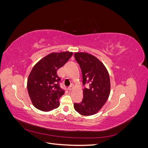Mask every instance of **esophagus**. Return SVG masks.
<instances>
[{
  "label": "esophagus",
  "mask_w": 148,
  "mask_h": 148,
  "mask_svg": "<svg viewBox=\"0 0 148 148\" xmlns=\"http://www.w3.org/2000/svg\"><path fill=\"white\" fill-rule=\"evenodd\" d=\"M73 84H71L70 85V86L69 87V89H70V90H71V89H73Z\"/></svg>",
  "instance_id": "esophagus-1"
}]
</instances>
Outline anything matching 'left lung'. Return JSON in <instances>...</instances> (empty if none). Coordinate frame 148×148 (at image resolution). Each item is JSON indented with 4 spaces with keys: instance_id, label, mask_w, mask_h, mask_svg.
I'll return each instance as SVG.
<instances>
[{
    "instance_id": "1",
    "label": "left lung",
    "mask_w": 148,
    "mask_h": 148,
    "mask_svg": "<svg viewBox=\"0 0 148 148\" xmlns=\"http://www.w3.org/2000/svg\"><path fill=\"white\" fill-rule=\"evenodd\" d=\"M76 60L82 72L83 89L82 102L74 103V109L82 115L96 114L105 104L110 92V77L105 66L97 58L89 53L77 52Z\"/></svg>"
}]
</instances>
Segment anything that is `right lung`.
<instances>
[{
	"mask_svg": "<svg viewBox=\"0 0 148 148\" xmlns=\"http://www.w3.org/2000/svg\"><path fill=\"white\" fill-rule=\"evenodd\" d=\"M73 52H52L35 64L29 75L27 88L36 108L48 112L60 106L59 99L65 91L59 85L61 81L57 70L66 64Z\"/></svg>",
	"mask_w": 148,
	"mask_h": 148,
	"instance_id": "obj_1",
	"label": "right lung"
}]
</instances>
